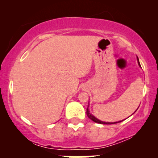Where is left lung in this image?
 Returning a JSON list of instances; mask_svg holds the SVG:
<instances>
[{
  "label": "left lung",
  "instance_id": "obj_1",
  "mask_svg": "<svg viewBox=\"0 0 158 158\" xmlns=\"http://www.w3.org/2000/svg\"><path fill=\"white\" fill-rule=\"evenodd\" d=\"M137 62H138V64H139V66L141 68V66H140V64H139V59L138 58H137ZM89 103V102H88ZM88 108H89V106H88V108H87V115H88V118H90V119H91V120H93L94 122H95V123H99V124H106V125H110V124H115V123H120V122H122V121H119V122H114V123H109V122H103V121H101V120H99V119H98L97 118H96L95 117H94V116L93 115V114H92L91 113H90V110H89V109H88ZM139 108V107H138ZM137 109H138V108H137Z\"/></svg>",
  "mask_w": 158,
  "mask_h": 158
}]
</instances>
